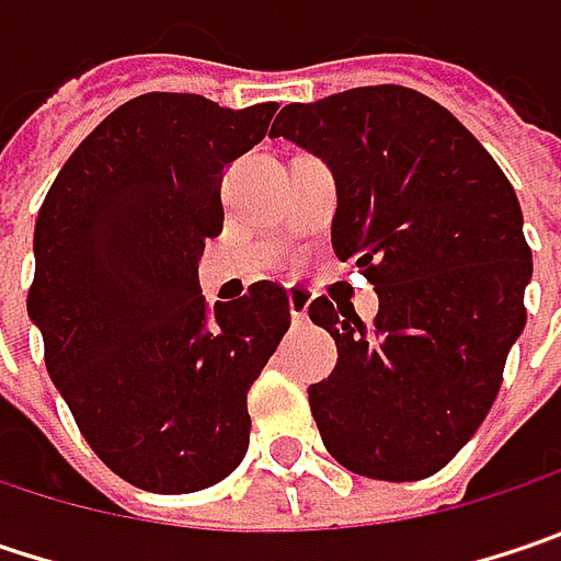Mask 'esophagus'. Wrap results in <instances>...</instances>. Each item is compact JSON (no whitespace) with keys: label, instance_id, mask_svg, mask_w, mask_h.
I'll return each instance as SVG.
<instances>
[{"label":"esophagus","instance_id":"obj_1","mask_svg":"<svg viewBox=\"0 0 561 561\" xmlns=\"http://www.w3.org/2000/svg\"><path fill=\"white\" fill-rule=\"evenodd\" d=\"M309 302H312V294H309V290H302V287H294V290L287 294V306H290V316H294V322H302V319H306V312H309Z\"/></svg>","mask_w":561,"mask_h":561}]
</instances>
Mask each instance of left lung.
<instances>
[{
	"instance_id": "obj_1",
	"label": "left lung",
	"mask_w": 561,
	"mask_h": 561,
	"mask_svg": "<svg viewBox=\"0 0 561 561\" xmlns=\"http://www.w3.org/2000/svg\"><path fill=\"white\" fill-rule=\"evenodd\" d=\"M271 137L332 169L335 255L380 294L374 325L325 297L309 306L339 344L332 377L309 386L322 444L357 476L424 479L485 421L527 322L517 194L447 107L402 85L287 104Z\"/></svg>"
}]
</instances>
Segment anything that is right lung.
Segmentation results:
<instances>
[{
	"label": "right lung",
	"instance_id": "add662e5",
	"mask_svg": "<svg viewBox=\"0 0 561 561\" xmlns=\"http://www.w3.org/2000/svg\"><path fill=\"white\" fill-rule=\"evenodd\" d=\"M277 101L220 107L149 92L66 159L34 226L27 316L101 462L156 495L201 492L249 450V389L290 329L259 280L207 306L204 242L222 229V169L264 140Z\"/></svg>",
	"mask_w": 561,
	"mask_h": 561
}]
</instances>
